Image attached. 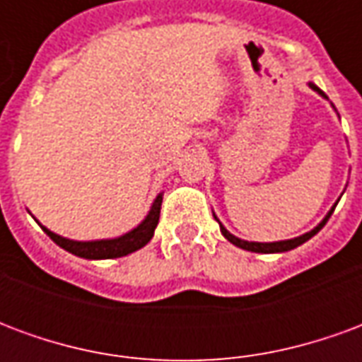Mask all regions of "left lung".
<instances>
[{"instance_id": "1", "label": "left lung", "mask_w": 362, "mask_h": 362, "mask_svg": "<svg viewBox=\"0 0 362 362\" xmlns=\"http://www.w3.org/2000/svg\"><path fill=\"white\" fill-rule=\"evenodd\" d=\"M310 87L314 90H318V93L322 96H326V95H324V93H322V90L318 89V87H316V85H314V83H310ZM335 205H337V204H335ZM335 205H334V207H332V211H329L326 215V219L322 221V223H320V225L316 228H312L310 233H306V235L298 236V238H291V240H281V243H248V240H240V238H236V236L230 235V233H228L227 228L223 227L221 223H219V227H221V233H223V236L227 238L228 243H233V244H235V246H238V248H243V250L259 252V254H273V252H287V250H293V248H296V246H300V244L306 243V240H310L312 236L316 235L320 228L326 225L327 219L332 217V213H334ZM215 219H217V217H215ZM217 221H219V219H217Z\"/></svg>"}]
</instances>
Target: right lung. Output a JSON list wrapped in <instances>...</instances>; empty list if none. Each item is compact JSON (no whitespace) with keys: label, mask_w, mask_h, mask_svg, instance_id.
I'll list each match as a JSON object with an SVG mask.
<instances>
[{"label":"right lung","mask_w":362,"mask_h":362,"mask_svg":"<svg viewBox=\"0 0 362 362\" xmlns=\"http://www.w3.org/2000/svg\"><path fill=\"white\" fill-rule=\"evenodd\" d=\"M160 204H163V196H157L155 204L151 207L149 215L145 217L141 225L134 230H129L127 235L118 236V238H112V240H93V243H77V240H69L64 236L54 235L52 230L42 227L46 235L50 236L54 243L62 246L64 250L71 252L79 258L87 259H108V258H122L127 256L132 252L139 250L145 244L149 243L153 235H155V228L158 225V217H160Z\"/></svg>","instance_id":"1"}]
</instances>
